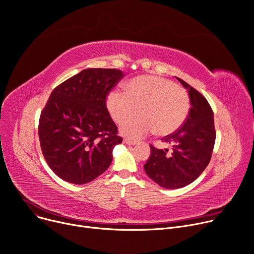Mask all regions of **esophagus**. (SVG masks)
I'll return each mask as SVG.
<instances>
[{"mask_svg":"<svg viewBox=\"0 0 254 254\" xmlns=\"http://www.w3.org/2000/svg\"><path fill=\"white\" fill-rule=\"evenodd\" d=\"M123 142H124L125 144H129V145H134V144L137 143L136 140H131V139H128V138H124V139H123Z\"/></svg>","mask_w":254,"mask_h":254,"instance_id":"esophagus-1","label":"esophagus"}]
</instances>
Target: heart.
Here are the masks:
<instances>
[{
  "mask_svg": "<svg viewBox=\"0 0 254 254\" xmlns=\"http://www.w3.org/2000/svg\"><path fill=\"white\" fill-rule=\"evenodd\" d=\"M107 109L117 123H122L137 111L141 115L127 119L120 128L124 136L140 138L155 131L169 135L180 129L190 113V97L184 88L166 78L141 76L128 82L125 92L113 89L107 96Z\"/></svg>",
  "mask_w": 254,
  "mask_h": 254,
  "instance_id": "b5f03b06",
  "label": "heart"
}]
</instances>
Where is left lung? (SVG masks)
I'll use <instances>...</instances> for the list:
<instances>
[{
    "instance_id": "8db88e82",
    "label": "left lung",
    "mask_w": 254,
    "mask_h": 254,
    "mask_svg": "<svg viewBox=\"0 0 254 254\" xmlns=\"http://www.w3.org/2000/svg\"><path fill=\"white\" fill-rule=\"evenodd\" d=\"M176 79L189 92V116L180 129L162 138L172 151L150 144L151 156L143 166L147 176L164 189H181L196 181L210 162L216 136L210 104L195 88Z\"/></svg>"
}]
</instances>
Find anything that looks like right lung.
<instances>
[{
	"label": "right lung",
	"instance_id": "add662e5",
	"mask_svg": "<svg viewBox=\"0 0 254 254\" xmlns=\"http://www.w3.org/2000/svg\"><path fill=\"white\" fill-rule=\"evenodd\" d=\"M123 77L116 68H86L51 92L39 138L48 166L64 182L88 184L110 167L114 147L123 139L106 99Z\"/></svg>",
	"mask_w": 254,
	"mask_h": 254
}]
</instances>
